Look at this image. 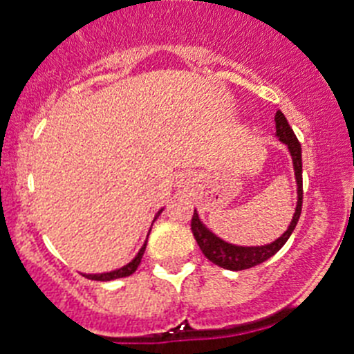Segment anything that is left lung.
Here are the masks:
<instances>
[{"mask_svg":"<svg viewBox=\"0 0 354 354\" xmlns=\"http://www.w3.org/2000/svg\"><path fill=\"white\" fill-rule=\"evenodd\" d=\"M274 120H276V138L288 148L290 157H292L293 162V171H295L297 206L288 229L269 244H262V246H239V244L227 243L222 237H218L213 230L207 229L203 220H201L197 209H194L192 232L197 244H199L201 252L214 266L223 267L227 270L252 269V267L259 266V263L266 262L270 257L276 255L285 246L286 241L290 239V236L295 230L297 222H299L300 218V211H302V148H300L295 132L292 131L288 120H286V117L281 111H277Z\"/></svg>","mask_w":354,"mask_h":354,"instance_id":"1","label":"left lung"}]
</instances>
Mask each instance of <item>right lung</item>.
Listing matches in <instances>:
<instances>
[{"instance_id": "obj_1", "label": "right lung", "mask_w": 354, "mask_h": 354, "mask_svg": "<svg viewBox=\"0 0 354 354\" xmlns=\"http://www.w3.org/2000/svg\"><path fill=\"white\" fill-rule=\"evenodd\" d=\"M164 211V207H160V209L157 211V214H155L153 222L157 220L158 216H160V213ZM145 250H147V241H145V244L141 246V250L138 252V255L134 257V259L131 260L129 263H125L124 267H120V269H115V270H110V272H97V274H84L85 277H88V279H94V281H111V279H118V277H127L131 276V274L136 272L138 266L141 263V259H143V253Z\"/></svg>"}]
</instances>
